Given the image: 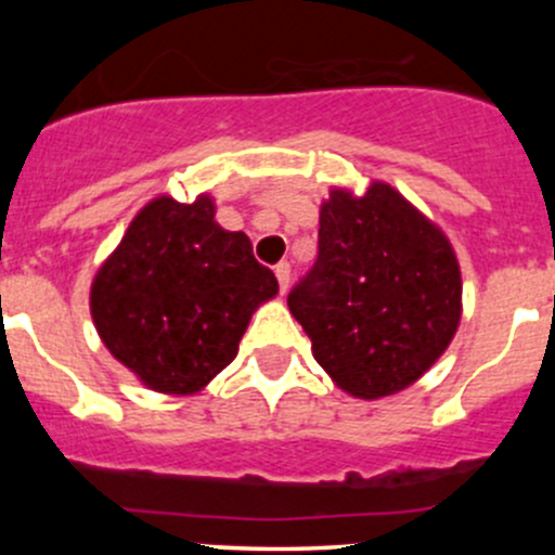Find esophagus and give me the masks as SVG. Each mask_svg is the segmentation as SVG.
<instances>
[{
    "label": "esophagus",
    "instance_id": "34e87169",
    "mask_svg": "<svg viewBox=\"0 0 555 555\" xmlns=\"http://www.w3.org/2000/svg\"><path fill=\"white\" fill-rule=\"evenodd\" d=\"M273 273H276L282 293H287V287H289V262H279V266L273 268Z\"/></svg>",
    "mask_w": 555,
    "mask_h": 555
}]
</instances>
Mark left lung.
Returning a JSON list of instances; mask_svg holds the SVG:
<instances>
[{
	"instance_id": "1",
	"label": "left lung",
	"mask_w": 555,
	"mask_h": 555,
	"mask_svg": "<svg viewBox=\"0 0 555 555\" xmlns=\"http://www.w3.org/2000/svg\"><path fill=\"white\" fill-rule=\"evenodd\" d=\"M313 360L338 389L382 400L443 357L462 319V271L440 225L400 190L333 188L319 206V257L289 293Z\"/></svg>"
}]
</instances>
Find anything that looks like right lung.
Wrapping results in <instances>:
<instances>
[{
  "label": "right lung",
  "instance_id": "obj_1",
  "mask_svg": "<svg viewBox=\"0 0 555 555\" xmlns=\"http://www.w3.org/2000/svg\"><path fill=\"white\" fill-rule=\"evenodd\" d=\"M215 211L209 193L193 204L155 195L93 276L99 338L160 395H195L225 371L251 313L279 293L246 233L220 228Z\"/></svg>",
  "mask_w": 555,
  "mask_h": 555
}]
</instances>
